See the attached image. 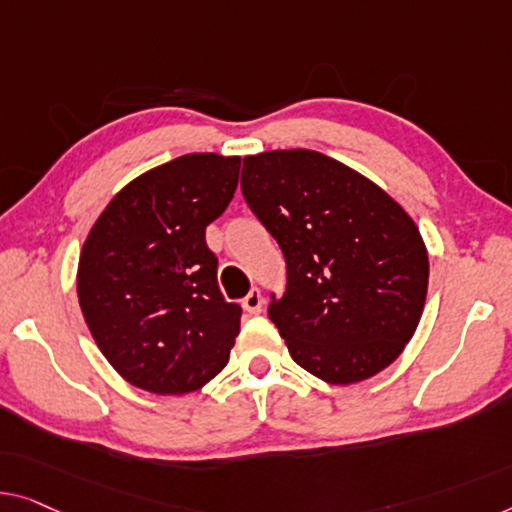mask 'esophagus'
<instances>
[{
  "label": "esophagus",
  "mask_w": 512,
  "mask_h": 512,
  "mask_svg": "<svg viewBox=\"0 0 512 512\" xmlns=\"http://www.w3.org/2000/svg\"><path fill=\"white\" fill-rule=\"evenodd\" d=\"M262 305H264L262 292H259V289H250L246 299H243V308H246V312H250V315H259V312H262Z\"/></svg>",
  "instance_id": "esophagus-1"
}]
</instances>
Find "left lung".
<instances>
[{"instance_id": "obj_1", "label": "left lung", "mask_w": 512, "mask_h": 512, "mask_svg": "<svg viewBox=\"0 0 512 512\" xmlns=\"http://www.w3.org/2000/svg\"><path fill=\"white\" fill-rule=\"evenodd\" d=\"M241 190L285 255L287 289L269 317L294 361L338 386L388 368L421 322L430 276L409 213L310 149L246 156Z\"/></svg>"}]
</instances>
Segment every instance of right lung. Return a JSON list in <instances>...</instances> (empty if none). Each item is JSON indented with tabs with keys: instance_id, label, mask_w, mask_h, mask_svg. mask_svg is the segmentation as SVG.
I'll list each match as a JSON object with an SVG mask.
<instances>
[{
	"instance_id": "right-lung-1",
	"label": "right lung",
	"mask_w": 512,
	"mask_h": 512,
	"mask_svg": "<svg viewBox=\"0 0 512 512\" xmlns=\"http://www.w3.org/2000/svg\"><path fill=\"white\" fill-rule=\"evenodd\" d=\"M239 167V156L174 158L126 183L91 227L80 308L128 384L183 395L230 361L241 308L220 294L204 232L234 197Z\"/></svg>"
}]
</instances>
